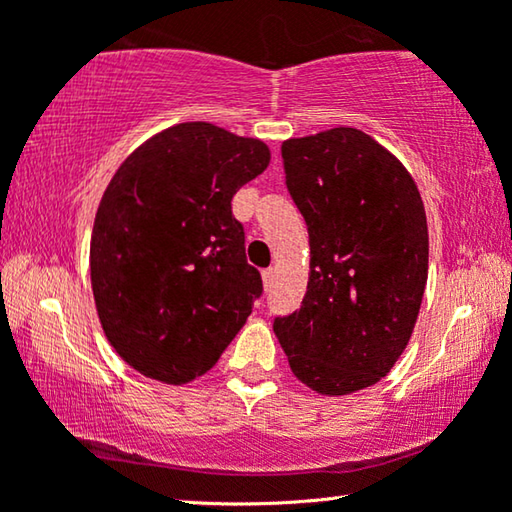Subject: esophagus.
I'll return each mask as SVG.
<instances>
[{"label": "esophagus", "instance_id": "esophagus-1", "mask_svg": "<svg viewBox=\"0 0 512 512\" xmlns=\"http://www.w3.org/2000/svg\"><path fill=\"white\" fill-rule=\"evenodd\" d=\"M262 277H264V287L271 289L275 280V268H266V271H262Z\"/></svg>", "mask_w": 512, "mask_h": 512}]
</instances>
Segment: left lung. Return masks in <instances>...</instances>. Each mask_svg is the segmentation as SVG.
Instances as JSON below:
<instances>
[{
  "instance_id": "obj_1",
  "label": "left lung",
  "mask_w": 512,
  "mask_h": 512,
  "mask_svg": "<svg viewBox=\"0 0 512 512\" xmlns=\"http://www.w3.org/2000/svg\"><path fill=\"white\" fill-rule=\"evenodd\" d=\"M282 160L311 259L300 309L273 332L311 391L357 393L391 372L418 320L429 273L418 185L359 128L287 140Z\"/></svg>"
}]
</instances>
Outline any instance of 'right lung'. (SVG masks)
<instances>
[{"label":"right lung","mask_w":512,"mask_h":512,"mask_svg":"<svg viewBox=\"0 0 512 512\" xmlns=\"http://www.w3.org/2000/svg\"><path fill=\"white\" fill-rule=\"evenodd\" d=\"M268 162L262 140L187 121L112 176L92 228V293L106 339L144 377L205 375L262 296L230 201Z\"/></svg>","instance_id":"right-lung-1"}]
</instances>
